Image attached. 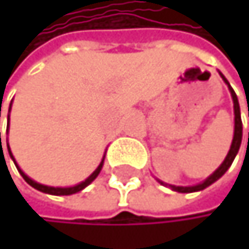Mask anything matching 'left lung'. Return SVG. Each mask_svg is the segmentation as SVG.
Segmentation results:
<instances>
[{
	"label": "left lung",
	"instance_id": "obj_1",
	"mask_svg": "<svg viewBox=\"0 0 249 249\" xmlns=\"http://www.w3.org/2000/svg\"><path fill=\"white\" fill-rule=\"evenodd\" d=\"M219 76L223 77V80L227 83L229 87V91L231 94V98H233V107H234V134H233V142H231V146H230V151L226 157V160L223 161V164L219 166L208 179H205L202 184H197L194 187H175V185H169L173 191H178V193H194V191H202L205 190L206 187L212 185L215 180H218L221 178L227 170L229 167L231 166V162L236 157V154L239 152V148H241V142H242V119H241V107H239V101H237V97H236V92L233 91V88L230 87V83L227 82V79L223 76V73H219ZM161 182V180H160ZM162 184V182H161Z\"/></svg>",
	"mask_w": 249,
	"mask_h": 249
}]
</instances>
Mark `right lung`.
I'll use <instances>...</instances> for the list:
<instances>
[{"instance_id": "add662e5", "label": "right lung", "mask_w": 249, "mask_h": 249, "mask_svg": "<svg viewBox=\"0 0 249 249\" xmlns=\"http://www.w3.org/2000/svg\"><path fill=\"white\" fill-rule=\"evenodd\" d=\"M10 107H12V104H10ZM8 113H10V109H8ZM8 119H10V115H8ZM0 143H1V133H0ZM7 148H8V154H10V157H12V160L15 161V158H13V154H12V151H10V146H8V143H7ZM103 162H104V158L101 160V162L98 164V167L94 170V173L91 175V176H88L87 179L83 180V182H80V184H77V185H74V187H67V188H61V187H47V185H41V184H38V182H36V180H33L30 176H26L20 169H19V166L16 164V161H15V164H16V167H18V170H19V173L22 175V178L26 180L28 184H30L33 188H36V190H38V191H41V193H46V194H52V196H70V194H76V193H79V191H82L85 187H88L92 180L98 176V173L101 172V167H103Z\"/></svg>"}]
</instances>
